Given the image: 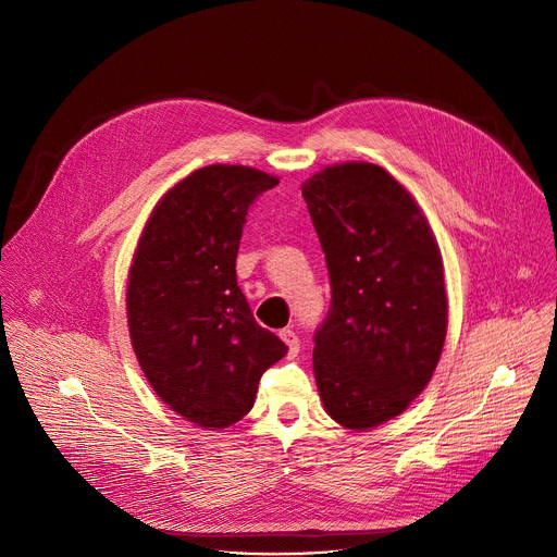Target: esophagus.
Segmentation results:
<instances>
[{
    "label": "esophagus",
    "mask_w": 557,
    "mask_h": 557,
    "mask_svg": "<svg viewBox=\"0 0 557 557\" xmlns=\"http://www.w3.org/2000/svg\"><path fill=\"white\" fill-rule=\"evenodd\" d=\"M280 337L288 346V357H297V352H299V337L295 335V331L284 329V331H280Z\"/></svg>",
    "instance_id": "1"
}]
</instances>
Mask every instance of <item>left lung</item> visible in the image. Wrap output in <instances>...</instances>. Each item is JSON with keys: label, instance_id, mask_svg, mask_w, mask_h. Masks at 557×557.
I'll return each instance as SVG.
<instances>
[{"label": "left lung", "instance_id": "8db88e82", "mask_svg": "<svg viewBox=\"0 0 557 557\" xmlns=\"http://www.w3.org/2000/svg\"><path fill=\"white\" fill-rule=\"evenodd\" d=\"M331 275V310L314 333L324 410L372 430L430 383L447 333L443 258L412 194L372 163H342L301 185Z\"/></svg>", "mask_w": 557, "mask_h": 557}]
</instances>
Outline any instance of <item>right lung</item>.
I'll list each match as a JSON object with an SVG mask.
<instances>
[{"instance_id":"1","label":"right lung","mask_w":557,"mask_h":557,"mask_svg":"<svg viewBox=\"0 0 557 557\" xmlns=\"http://www.w3.org/2000/svg\"><path fill=\"white\" fill-rule=\"evenodd\" d=\"M277 183L245 165L196 170L158 200L129 267L136 359L153 392L205 430L247 417L260 376L288 350L235 277L247 211Z\"/></svg>"}]
</instances>
